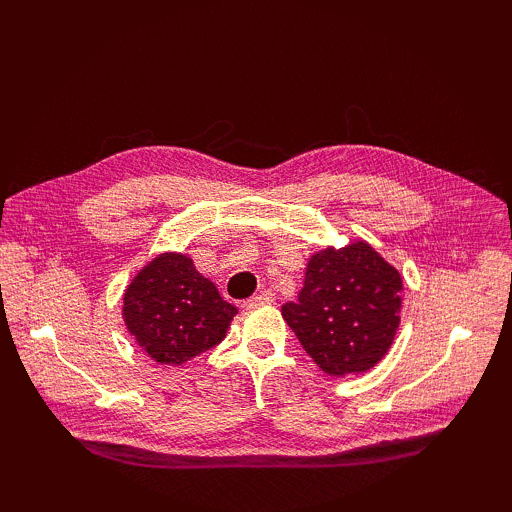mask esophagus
Returning a JSON list of instances; mask_svg holds the SVG:
<instances>
[{"label":"esophagus","mask_w":512,"mask_h":512,"mask_svg":"<svg viewBox=\"0 0 512 512\" xmlns=\"http://www.w3.org/2000/svg\"><path fill=\"white\" fill-rule=\"evenodd\" d=\"M270 303H275V295L270 290L259 292V295L250 297L244 301V308L246 310H255V308H262V306H270Z\"/></svg>","instance_id":"obj_1"}]
</instances>
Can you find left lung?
I'll return each mask as SVG.
<instances>
[{
	"instance_id": "left-lung-1",
	"label": "left lung",
	"mask_w": 512,
	"mask_h": 512,
	"mask_svg": "<svg viewBox=\"0 0 512 512\" xmlns=\"http://www.w3.org/2000/svg\"><path fill=\"white\" fill-rule=\"evenodd\" d=\"M402 290L398 268L365 239H352L308 259L299 301L281 306V314L325 374H363L394 343Z\"/></svg>"
}]
</instances>
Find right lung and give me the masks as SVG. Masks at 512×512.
I'll use <instances>...</instances> for the list:
<instances>
[{"label": "right lung", "mask_w": 512, "mask_h": 512, "mask_svg": "<svg viewBox=\"0 0 512 512\" xmlns=\"http://www.w3.org/2000/svg\"><path fill=\"white\" fill-rule=\"evenodd\" d=\"M237 308L184 253L156 255L123 292V321L143 352L178 367L220 343Z\"/></svg>", "instance_id": "right-lung-1"}]
</instances>
